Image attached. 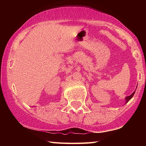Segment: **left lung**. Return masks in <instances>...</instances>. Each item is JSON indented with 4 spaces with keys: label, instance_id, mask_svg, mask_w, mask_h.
<instances>
[{
    "label": "left lung",
    "instance_id": "8db88e82",
    "mask_svg": "<svg viewBox=\"0 0 146 146\" xmlns=\"http://www.w3.org/2000/svg\"><path fill=\"white\" fill-rule=\"evenodd\" d=\"M136 89H137V88H136ZM135 91L131 94V95H129V96H128V97H125V104L129 102L131 98L133 97V96L134 95V94H135Z\"/></svg>",
    "mask_w": 146,
    "mask_h": 146
}]
</instances>
